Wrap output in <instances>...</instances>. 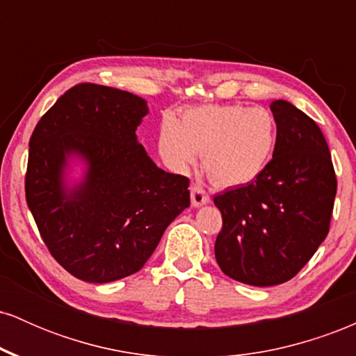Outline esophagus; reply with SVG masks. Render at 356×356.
Instances as JSON below:
<instances>
[{"label":"esophagus","instance_id":"obj_1","mask_svg":"<svg viewBox=\"0 0 356 356\" xmlns=\"http://www.w3.org/2000/svg\"><path fill=\"white\" fill-rule=\"evenodd\" d=\"M191 201L194 207H201V206H206V204H209L211 197L202 186L194 184V186L191 187Z\"/></svg>","mask_w":356,"mask_h":356}]
</instances>
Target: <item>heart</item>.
I'll return each mask as SVG.
<instances>
[{"label": "heart", "instance_id": "obj_1", "mask_svg": "<svg viewBox=\"0 0 356 356\" xmlns=\"http://www.w3.org/2000/svg\"><path fill=\"white\" fill-rule=\"evenodd\" d=\"M276 147V122L263 107L201 105L187 108L181 120L165 117L159 152L167 165L186 172L204 154V167L219 186H243L263 174Z\"/></svg>", "mask_w": 356, "mask_h": 356}]
</instances>
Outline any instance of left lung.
I'll use <instances>...</instances> for the list:
<instances>
[{
    "mask_svg": "<svg viewBox=\"0 0 356 356\" xmlns=\"http://www.w3.org/2000/svg\"><path fill=\"white\" fill-rule=\"evenodd\" d=\"M273 159L259 177L214 197L222 214L216 261L224 275L251 286L295 277L330 231L337 175L325 136L313 118L275 100Z\"/></svg>",
    "mask_w": 356,
    "mask_h": 356,
    "instance_id": "left-lung-1",
    "label": "left lung"
}]
</instances>
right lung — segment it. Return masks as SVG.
<instances>
[{
	"mask_svg": "<svg viewBox=\"0 0 356 356\" xmlns=\"http://www.w3.org/2000/svg\"><path fill=\"white\" fill-rule=\"evenodd\" d=\"M147 113V102L134 93L80 83L40 118L30 138L26 204L48 251L81 281L137 273L191 204L189 179L159 169L138 144ZM73 156L88 169L68 188Z\"/></svg>",
	"mask_w": 356,
	"mask_h": 356,
	"instance_id": "add662e5",
	"label": "right lung"
}]
</instances>
